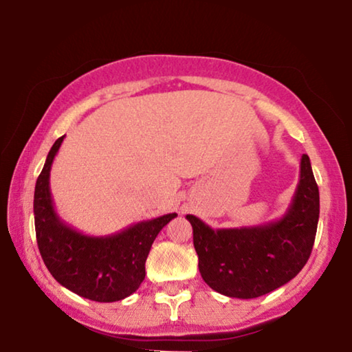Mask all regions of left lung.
<instances>
[{
	"label": "left lung",
	"mask_w": 352,
	"mask_h": 352,
	"mask_svg": "<svg viewBox=\"0 0 352 352\" xmlns=\"http://www.w3.org/2000/svg\"><path fill=\"white\" fill-rule=\"evenodd\" d=\"M201 277L214 292L250 300L285 285L311 256L319 223V187L309 157H301L300 182L280 219L253 228L211 229L187 214Z\"/></svg>",
	"instance_id": "8db88e82"
}]
</instances>
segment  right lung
Here are the masks:
<instances>
[{
  "label": "right lung",
  "instance_id": "1",
  "mask_svg": "<svg viewBox=\"0 0 352 352\" xmlns=\"http://www.w3.org/2000/svg\"><path fill=\"white\" fill-rule=\"evenodd\" d=\"M65 136L54 142L38 176L33 199L36 242L51 276L76 295L113 302L133 295L146 277V259L158 232L176 213L139 221L112 235H85L56 213L50 175Z\"/></svg>",
  "mask_w": 352,
  "mask_h": 352
}]
</instances>
